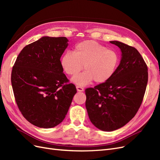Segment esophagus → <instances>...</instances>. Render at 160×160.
Wrapping results in <instances>:
<instances>
[{"label":"esophagus","instance_id":"1","mask_svg":"<svg viewBox=\"0 0 160 160\" xmlns=\"http://www.w3.org/2000/svg\"><path fill=\"white\" fill-rule=\"evenodd\" d=\"M76 88H77V91L82 92V91H84V89H83V88H82V87H80V86H77V87H76Z\"/></svg>","mask_w":160,"mask_h":160}]
</instances>
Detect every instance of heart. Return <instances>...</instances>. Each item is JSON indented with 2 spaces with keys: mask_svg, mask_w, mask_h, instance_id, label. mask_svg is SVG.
Masks as SVG:
<instances>
[{
  "mask_svg": "<svg viewBox=\"0 0 160 160\" xmlns=\"http://www.w3.org/2000/svg\"><path fill=\"white\" fill-rule=\"evenodd\" d=\"M119 56L118 52L107 49L104 45L93 40L77 43L73 52L67 51L61 58L62 69L68 75H76L71 81L78 86H85L92 81L102 83L110 79L118 66Z\"/></svg>",
  "mask_w": 160,
  "mask_h": 160,
  "instance_id": "1",
  "label": "heart"
}]
</instances>
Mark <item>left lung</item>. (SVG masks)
<instances>
[{"label": "left lung", "instance_id": "1", "mask_svg": "<svg viewBox=\"0 0 160 160\" xmlns=\"http://www.w3.org/2000/svg\"><path fill=\"white\" fill-rule=\"evenodd\" d=\"M122 51V59L108 81L85 89L89 119L105 132L119 129L132 119L142 105L148 81V67L135 47L113 41Z\"/></svg>", "mask_w": 160, "mask_h": 160}]
</instances>
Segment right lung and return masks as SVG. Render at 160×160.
<instances>
[{
    "mask_svg": "<svg viewBox=\"0 0 160 160\" xmlns=\"http://www.w3.org/2000/svg\"><path fill=\"white\" fill-rule=\"evenodd\" d=\"M67 42L64 37H42L23 48L12 67L11 83L18 108L37 127L51 128L61 123L77 93L60 63Z\"/></svg>",
    "mask_w": 160,
    "mask_h": 160,
    "instance_id": "1",
    "label": "right lung"
}]
</instances>
